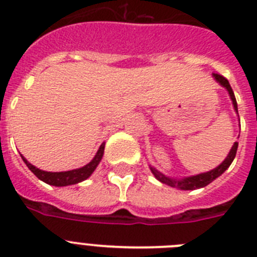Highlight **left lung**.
<instances>
[{"label":"left lung","instance_id":"8db88e82","mask_svg":"<svg viewBox=\"0 0 257 257\" xmlns=\"http://www.w3.org/2000/svg\"><path fill=\"white\" fill-rule=\"evenodd\" d=\"M213 78L216 79V82L219 83L220 86L225 88L226 91H228L229 96H230V100L233 103V108H234L235 113L238 114V106H237V100H235L234 92L231 90L230 85H229V81L225 78V77L220 76V74H215L213 73ZM237 148H238V143L235 142L231 147V149L229 151L228 156L221 163H220L217 167H215L213 170L207 172H202V174H197L193 175V176H187V178H170V176H166L165 174H162L161 171H158L157 169H154L153 166L149 165V169H151L152 174L154 175V178L157 180H160L162 184H166V185H169V187L176 188V189H181V190H194V189H199V188H205L206 185H208L210 183H212L215 179H217L221 174L225 172V170L228 169L229 166L231 165L233 160H234L235 153H237Z\"/></svg>","mask_w":257,"mask_h":257}]
</instances>
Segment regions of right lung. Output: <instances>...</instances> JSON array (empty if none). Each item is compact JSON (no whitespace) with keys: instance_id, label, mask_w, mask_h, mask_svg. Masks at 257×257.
<instances>
[{"instance_id":"right-lung-1","label":"right lung","mask_w":257,"mask_h":257,"mask_svg":"<svg viewBox=\"0 0 257 257\" xmlns=\"http://www.w3.org/2000/svg\"><path fill=\"white\" fill-rule=\"evenodd\" d=\"M104 148H105V143H103V144L100 145V148H99V151L96 152L94 158H92L87 165L83 166V167L69 170V171H61V172H49V171H44V170L37 169L36 166L29 163L28 161L22 156V154H20V156H22L24 163L28 166V169L31 170V171L33 172V174H35L40 180L49 184V185H54V187H67V185H73V184L81 183V181L86 180V179H88L90 176H91V174L95 171V169H96L97 165L100 163L101 158H103Z\"/></svg>"}]
</instances>
